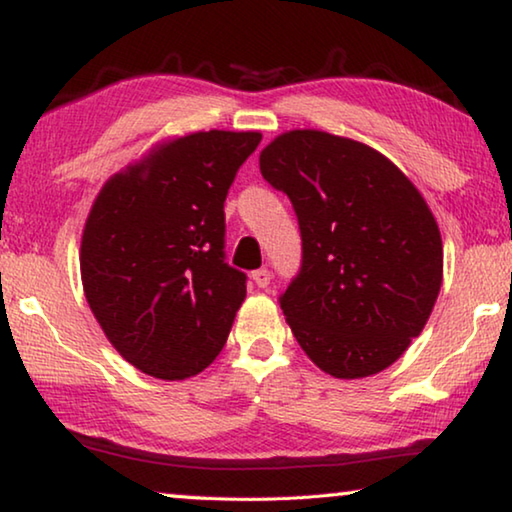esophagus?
Instances as JSON below:
<instances>
[{
	"label": "esophagus",
	"instance_id": "obj_1",
	"mask_svg": "<svg viewBox=\"0 0 512 512\" xmlns=\"http://www.w3.org/2000/svg\"><path fill=\"white\" fill-rule=\"evenodd\" d=\"M271 280H273V275H271V271H268V268H259V271L253 273V282L257 284L259 289H266L268 284H271Z\"/></svg>",
	"mask_w": 512,
	"mask_h": 512
}]
</instances>
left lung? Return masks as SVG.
I'll return each mask as SVG.
<instances>
[{"instance_id":"left-lung-1","label":"left lung","mask_w":512,"mask_h":512,"mask_svg":"<svg viewBox=\"0 0 512 512\" xmlns=\"http://www.w3.org/2000/svg\"><path fill=\"white\" fill-rule=\"evenodd\" d=\"M259 171L300 225L302 264L280 296L293 336L327 375H377L420 336L443 284L427 201L386 155L311 128L275 137Z\"/></svg>"}]
</instances>
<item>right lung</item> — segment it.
Masks as SVG:
<instances>
[{"label":"right lung","mask_w":512,"mask_h":512,"mask_svg":"<svg viewBox=\"0 0 512 512\" xmlns=\"http://www.w3.org/2000/svg\"><path fill=\"white\" fill-rule=\"evenodd\" d=\"M255 131H201L164 142L112 176L81 241L85 298L137 370L187 379L210 366L246 298L225 262L223 203Z\"/></svg>","instance_id":"add662e5"}]
</instances>
